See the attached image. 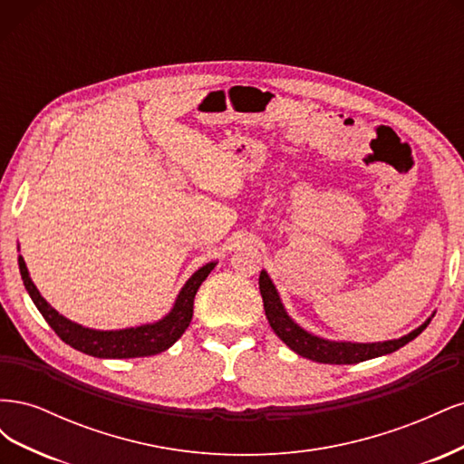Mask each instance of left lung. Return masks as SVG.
<instances>
[{
	"label": "left lung",
	"mask_w": 464,
	"mask_h": 464,
	"mask_svg": "<svg viewBox=\"0 0 464 464\" xmlns=\"http://www.w3.org/2000/svg\"><path fill=\"white\" fill-rule=\"evenodd\" d=\"M259 290H261L266 321H269V325L278 339L283 341L292 350V353H296L298 356H304L307 360L319 362V363H339V366H343V363H358V362H366L372 358H379V356L395 353V350L414 341L416 336L430 325L431 317L435 315V312H433L422 323V325L416 327L411 333H406L404 336H399V339H392V341H382V343L331 341V339H323V336H317L310 331H305L288 315L286 307L283 304V298H280L275 283L265 269L259 275Z\"/></svg>",
	"instance_id": "8db88e82"
}]
</instances>
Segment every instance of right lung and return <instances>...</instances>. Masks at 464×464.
Masks as SVG:
<instances>
[{
    "instance_id": "obj_1",
    "label": "right lung",
    "mask_w": 464,
    "mask_h": 464,
    "mask_svg": "<svg viewBox=\"0 0 464 464\" xmlns=\"http://www.w3.org/2000/svg\"><path fill=\"white\" fill-rule=\"evenodd\" d=\"M19 271L23 285L29 292L31 300L38 307V312L48 321V325L55 331L60 339L73 346L79 353H85L94 358H143L160 354L170 348L181 334L189 327L193 317V300L203 280L215 269L218 261H208L199 266L181 286L178 296L164 317L143 325L125 327V329H92L81 323H75L62 315L42 296L36 285L33 283L31 273L26 269L24 259L19 256Z\"/></svg>"
}]
</instances>
